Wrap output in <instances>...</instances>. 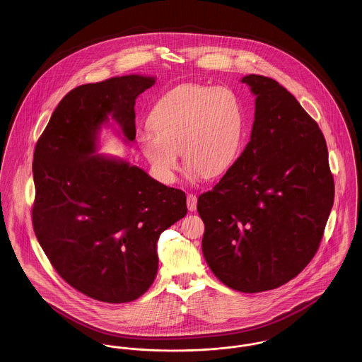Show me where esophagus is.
Returning <instances> with one entry per match:
<instances>
[{
    "instance_id": "esophagus-1",
    "label": "esophagus",
    "mask_w": 362,
    "mask_h": 362,
    "mask_svg": "<svg viewBox=\"0 0 362 362\" xmlns=\"http://www.w3.org/2000/svg\"><path fill=\"white\" fill-rule=\"evenodd\" d=\"M187 207L189 211H195L197 210V197L194 194L187 195Z\"/></svg>"
}]
</instances>
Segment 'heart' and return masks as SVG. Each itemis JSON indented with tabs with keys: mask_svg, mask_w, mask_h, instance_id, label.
<instances>
[{
	"mask_svg": "<svg viewBox=\"0 0 362 362\" xmlns=\"http://www.w3.org/2000/svg\"><path fill=\"white\" fill-rule=\"evenodd\" d=\"M149 123L154 132H139L138 146L163 183L175 182L180 152L194 182L223 176L240 155L245 115L228 88L177 86L155 104Z\"/></svg>",
	"mask_w": 362,
	"mask_h": 362,
	"instance_id": "heart-1",
	"label": "heart"
}]
</instances>
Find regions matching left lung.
<instances>
[{
    "label": "left lung",
    "instance_id": "left-lung-1",
    "mask_svg": "<svg viewBox=\"0 0 362 362\" xmlns=\"http://www.w3.org/2000/svg\"><path fill=\"white\" fill-rule=\"evenodd\" d=\"M255 96L251 137L223 179L198 198L202 252L224 285L276 289L316 254L334 204L326 139L276 80H240Z\"/></svg>",
    "mask_w": 362,
    "mask_h": 362
}]
</instances>
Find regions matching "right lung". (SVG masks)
I'll return each mask as SVG.
<instances>
[{
    "label": "right lung",
    "mask_w": 362,
    "mask_h": 362,
    "mask_svg": "<svg viewBox=\"0 0 362 362\" xmlns=\"http://www.w3.org/2000/svg\"><path fill=\"white\" fill-rule=\"evenodd\" d=\"M155 83L130 74L71 89L35 148L36 239L70 286L103 303H129L151 288L157 240L187 213L182 189L98 153L103 127L134 142L136 99Z\"/></svg>",
    "instance_id": "obj_1"
}]
</instances>
